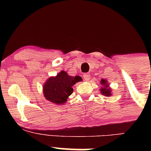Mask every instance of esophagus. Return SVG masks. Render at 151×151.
<instances>
[{"label": "esophagus", "instance_id": "1", "mask_svg": "<svg viewBox=\"0 0 151 151\" xmlns=\"http://www.w3.org/2000/svg\"><path fill=\"white\" fill-rule=\"evenodd\" d=\"M83 77H84V80L88 81L90 79V74L89 73H85L83 75Z\"/></svg>", "mask_w": 151, "mask_h": 151}]
</instances>
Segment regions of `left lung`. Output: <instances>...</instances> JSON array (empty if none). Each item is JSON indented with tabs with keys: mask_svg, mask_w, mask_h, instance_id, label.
Instances as JSON below:
<instances>
[{
	"mask_svg": "<svg viewBox=\"0 0 151 151\" xmlns=\"http://www.w3.org/2000/svg\"><path fill=\"white\" fill-rule=\"evenodd\" d=\"M101 84L104 86V87L101 89V92L102 94L105 95L106 96H111V89L108 88L109 84H107V81L104 80V79H101Z\"/></svg>",
	"mask_w": 151,
	"mask_h": 151,
	"instance_id": "8db88e82",
	"label": "left lung"
}]
</instances>
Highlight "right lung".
Returning <instances> with one entry per match:
<instances>
[{"label":"right lung","mask_w":151,"mask_h":151,"mask_svg":"<svg viewBox=\"0 0 151 151\" xmlns=\"http://www.w3.org/2000/svg\"><path fill=\"white\" fill-rule=\"evenodd\" d=\"M81 80L79 77H71L62 71L56 77H50L43 86V93L47 100L60 105L65 103L73 92L72 86Z\"/></svg>","instance_id":"1"}]
</instances>
